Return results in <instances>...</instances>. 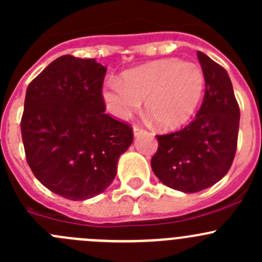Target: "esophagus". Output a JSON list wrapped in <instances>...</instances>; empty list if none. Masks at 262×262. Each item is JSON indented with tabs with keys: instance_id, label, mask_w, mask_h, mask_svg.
<instances>
[{
	"instance_id": "esophagus-1",
	"label": "esophagus",
	"mask_w": 262,
	"mask_h": 262,
	"mask_svg": "<svg viewBox=\"0 0 262 262\" xmlns=\"http://www.w3.org/2000/svg\"><path fill=\"white\" fill-rule=\"evenodd\" d=\"M133 132H134V136L138 137V136H141V134L146 133V129L142 128L141 125H134L133 126Z\"/></svg>"
}]
</instances>
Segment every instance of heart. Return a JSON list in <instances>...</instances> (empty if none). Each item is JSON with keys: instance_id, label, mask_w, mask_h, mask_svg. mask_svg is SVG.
Masks as SVG:
<instances>
[{"instance_id": "obj_1", "label": "heart", "mask_w": 262, "mask_h": 262, "mask_svg": "<svg viewBox=\"0 0 262 262\" xmlns=\"http://www.w3.org/2000/svg\"><path fill=\"white\" fill-rule=\"evenodd\" d=\"M205 78L202 68L191 62L168 58L125 71L109 78L102 87L107 112L119 120L136 114L144 101L147 113L162 129H178L196 112Z\"/></svg>"}]
</instances>
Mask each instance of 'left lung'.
I'll use <instances>...</instances> for the list:
<instances>
[{
  "label": "left lung",
  "instance_id": "1",
  "mask_svg": "<svg viewBox=\"0 0 262 262\" xmlns=\"http://www.w3.org/2000/svg\"><path fill=\"white\" fill-rule=\"evenodd\" d=\"M198 59L205 78L202 106L185 128L156 136L158 149L150 160L160 181L182 192H198L221 180L238 139L239 106L228 73L203 52Z\"/></svg>",
  "mask_w": 262,
  "mask_h": 262
}]
</instances>
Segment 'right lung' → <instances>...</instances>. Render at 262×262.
<instances>
[{
    "mask_svg": "<svg viewBox=\"0 0 262 262\" xmlns=\"http://www.w3.org/2000/svg\"><path fill=\"white\" fill-rule=\"evenodd\" d=\"M106 68L66 54L29 83L21 137L29 167L47 189L84 200L107 189L133 128L105 114Z\"/></svg>",
    "mask_w": 262,
    "mask_h": 262,
    "instance_id": "add662e5",
    "label": "right lung"
}]
</instances>
